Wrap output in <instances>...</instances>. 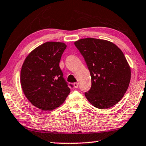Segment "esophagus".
I'll use <instances>...</instances> for the list:
<instances>
[{
  "mask_svg": "<svg viewBox=\"0 0 146 146\" xmlns=\"http://www.w3.org/2000/svg\"><path fill=\"white\" fill-rule=\"evenodd\" d=\"M73 85L75 88H78V87H79V83H78V82H75V83L73 84Z\"/></svg>",
  "mask_w": 146,
  "mask_h": 146,
  "instance_id": "34e87169",
  "label": "esophagus"
}]
</instances>
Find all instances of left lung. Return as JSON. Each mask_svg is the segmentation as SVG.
Masks as SVG:
<instances>
[{"label":"left lung","mask_w":146,"mask_h":146,"mask_svg":"<svg viewBox=\"0 0 146 146\" xmlns=\"http://www.w3.org/2000/svg\"><path fill=\"white\" fill-rule=\"evenodd\" d=\"M75 46L90 71L92 86L85 92L88 102L99 109H108L121 100L129 88L131 71L121 50L110 41L82 38Z\"/></svg>","instance_id":"8db88e82"}]
</instances>
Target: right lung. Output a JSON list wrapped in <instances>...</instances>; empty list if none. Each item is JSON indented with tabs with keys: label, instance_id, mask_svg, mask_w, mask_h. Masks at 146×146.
Instances as JSON below:
<instances>
[{
	"label": "right lung",
	"instance_id": "right-lung-1",
	"mask_svg": "<svg viewBox=\"0 0 146 146\" xmlns=\"http://www.w3.org/2000/svg\"><path fill=\"white\" fill-rule=\"evenodd\" d=\"M66 47L64 42H46L25 58L21 70V85L26 98L36 108L53 110L62 105L70 93L60 67Z\"/></svg>",
	"mask_w": 146,
	"mask_h": 146
}]
</instances>
